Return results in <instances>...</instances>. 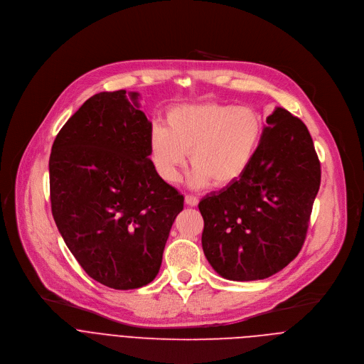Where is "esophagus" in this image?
<instances>
[{
  "instance_id": "obj_1",
  "label": "esophagus",
  "mask_w": 364,
  "mask_h": 364,
  "mask_svg": "<svg viewBox=\"0 0 364 364\" xmlns=\"http://www.w3.org/2000/svg\"><path fill=\"white\" fill-rule=\"evenodd\" d=\"M197 203H198V198L196 196H191V194L186 196V204L193 207V205H197Z\"/></svg>"
}]
</instances>
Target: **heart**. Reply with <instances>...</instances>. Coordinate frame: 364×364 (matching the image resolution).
<instances>
[{"instance_id":"obj_1","label":"heart","mask_w":364,"mask_h":364,"mask_svg":"<svg viewBox=\"0 0 364 364\" xmlns=\"http://www.w3.org/2000/svg\"><path fill=\"white\" fill-rule=\"evenodd\" d=\"M262 131L261 115L249 107L216 102L180 105L167 112L166 128L151 129L149 159L163 180L177 183L190 152L194 164L191 186L212 181L216 187H226L253 161Z\"/></svg>"}]
</instances>
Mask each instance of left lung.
Wrapping results in <instances>:
<instances>
[{"mask_svg": "<svg viewBox=\"0 0 364 364\" xmlns=\"http://www.w3.org/2000/svg\"><path fill=\"white\" fill-rule=\"evenodd\" d=\"M255 159L235 183L198 203L203 252L230 281L265 279L299 253L321 181L305 124L277 108Z\"/></svg>", "mask_w": 364, "mask_h": 364, "instance_id": "obj_1", "label": "left lung"}]
</instances>
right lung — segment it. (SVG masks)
<instances>
[{
    "label": "right lung",
    "mask_w": 364,
    "mask_h": 364,
    "mask_svg": "<svg viewBox=\"0 0 364 364\" xmlns=\"http://www.w3.org/2000/svg\"><path fill=\"white\" fill-rule=\"evenodd\" d=\"M138 93L89 97L51 146L50 201L56 226L85 272L114 289L157 277L184 197L155 171L152 129Z\"/></svg>",
    "instance_id": "right-lung-1"
}]
</instances>
